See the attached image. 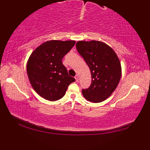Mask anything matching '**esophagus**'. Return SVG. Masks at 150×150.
Masks as SVG:
<instances>
[{
    "mask_svg": "<svg viewBox=\"0 0 150 150\" xmlns=\"http://www.w3.org/2000/svg\"><path fill=\"white\" fill-rule=\"evenodd\" d=\"M75 81H76V82H78V81H79V75H75Z\"/></svg>",
    "mask_w": 150,
    "mask_h": 150,
    "instance_id": "esophagus-1",
    "label": "esophagus"
}]
</instances>
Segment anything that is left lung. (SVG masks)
Instances as JSON below:
<instances>
[{
  "label": "left lung",
  "instance_id": "obj_1",
  "mask_svg": "<svg viewBox=\"0 0 150 150\" xmlns=\"http://www.w3.org/2000/svg\"><path fill=\"white\" fill-rule=\"evenodd\" d=\"M76 48L89 66L91 75L90 86L82 90L84 97L95 103L105 100L117 87L122 74L117 54L100 41H79Z\"/></svg>",
  "mask_w": 150,
  "mask_h": 150
}]
</instances>
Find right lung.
<instances>
[{
	"mask_svg": "<svg viewBox=\"0 0 150 150\" xmlns=\"http://www.w3.org/2000/svg\"><path fill=\"white\" fill-rule=\"evenodd\" d=\"M75 44V40L46 41L31 54L27 62L28 79L40 97L50 101L59 100L75 81L62 62Z\"/></svg>",
	"mask_w": 150,
	"mask_h": 150,
	"instance_id": "obj_1",
	"label": "right lung"
}]
</instances>
